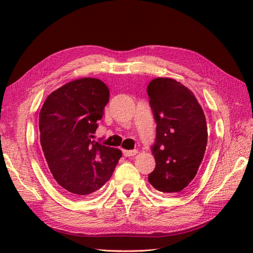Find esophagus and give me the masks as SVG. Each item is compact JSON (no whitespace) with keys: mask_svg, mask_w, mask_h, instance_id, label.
Here are the masks:
<instances>
[{"mask_svg":"<svg viewBox=\"0 0 253 253\" xmlns=\"http://www.w3.org/2000/svg\"><path fill=\"white\" fill-rule=\"evenodd\" d=\"M138 153L137 150H123V154L125 157H132V155H136Z\"/></svg>","mask_w":253,"mask_h":253,"instance_id":"34e87169","label":"esophagus"}]
</instances>
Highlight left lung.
<instances>
[{"instance_id": "8db88e82", "label": "left lung", "mask_w": 253, "mask_h": 253, "mask_svg": "<svg viewBox=\"0 0 253 253\" xmlns=\"http://www.w3.org/2000/svg\"><path fill=\"white\" fill-rule=\"evenodd\" d=\"M157 123L149 181L162 192H179L195 178L208 142V127L195 94L171 78H155L147 88Z\"/></svg>"}]
</instances>
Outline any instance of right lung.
Here are the masks:
<instances>
[{
	"label": "right lung",
	"mask_w": 253,
	"mask_h": 253,
	"mask_svg": "<svg viewBox=\"0 0 253 253\" xmlns=\"http://www.w3.org/2000/svg\"><path fill=\"white\" fill-rule=\"evenodd\" d=\"M109 99L103 82L82 78L53 91L40 111V142L47 166L58 186L74 197L99 190L122 157L121 150L93 140Z\"/></svg>",
	"instance_id": "right-lung-1"
}]
</instances>
